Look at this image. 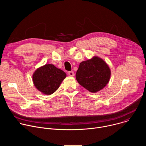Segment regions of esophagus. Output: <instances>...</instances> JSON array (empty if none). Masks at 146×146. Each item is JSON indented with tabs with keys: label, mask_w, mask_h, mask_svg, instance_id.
Listing matches in <instances>:
<instances>
[{
	"label": "esophagus",
	"mask_w": 146,
	"mask_h": 146,
	"mask_svg": "<svg viewBox=\"0 0 146 146\" xmlns=\"http://www.w3.org/2000/svg\"><path fill=\"white\" fill-rule=\"evenodd\" d=\"M68 74H69V75L70 76H71V77H73V76H74V72H73V71H70V72H68Z\"/></svg>",
	"instance_id": "1"
}]
</instances>
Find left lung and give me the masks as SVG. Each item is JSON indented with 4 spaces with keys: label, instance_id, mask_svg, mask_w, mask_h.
Masks as SVG:
<instances>
[{
    "label": "left lung",
    "instance_id": "left-lung-1",
    "mask_svg": "<svg viewBox=\"0 0 146 146\" xmlns=\"http://www.w3.org/2000/svg\"><path fill=\"white\" fill-rule=\"evenodd\" d=\"M109 66L100 58L94 56L80 64L76 78L79 84L90 92L95 93L102 90L110 80Z\"/></svg>",
    "mask_w": 146,
    "mask_h": 146
}]
</instances>
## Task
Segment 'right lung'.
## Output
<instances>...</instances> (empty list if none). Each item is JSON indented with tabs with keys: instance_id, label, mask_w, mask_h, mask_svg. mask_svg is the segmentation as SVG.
Instances as JSON below:
<instances>
[{
	"instance_id": "right-lung-1",
	"label": "right lung",
	"mask_w": 146,
	"mask_h": 146,
	"mask_svg": "<svg viewBox=\"0 0 146 146\" xmlns=\"http://www.w3.org/2000/svg\"><path fill=\"white\" fill-rule=\"evenodd\" d=\"M66 74L52 64H46L38 68L32 76L35 87L46 95H51L59 87Z\"/></svg>"
}]
</instances>
